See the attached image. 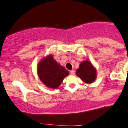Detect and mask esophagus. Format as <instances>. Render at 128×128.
I'll return each mask as SVG.
<instances>
[{
	"label": "esophagus",
	"instance_id": "34e87169",
	"mask_svg": "<svg viewBox=\"0 0 128 128\" xmlns=\"http://www.w3.org/2000/svg\"><path fill=\"white\" fill-rule=\"evenodd\" d=\"M70 74H71V75H75V70H70Z\"/></svg>",
	"mask_w": 128,
	"mask_h": 128
}]
</instances>
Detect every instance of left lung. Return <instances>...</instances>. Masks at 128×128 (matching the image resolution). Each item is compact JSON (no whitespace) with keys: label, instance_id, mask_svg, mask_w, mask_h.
<instances>
[{"label":"left lung","instance_id":"left-lung-1","mask_svg":"<svg viewBox=\"0 0 128 128\" xmlns=\"http://www.w3.org/2000/svg\"><path fill=\"white\" fill-rule=\"evenodd\" d=\"M76 75L86 83H92L96 78V69L88 60L82 62L76 71Z\"/></svg>","mask_w":128,"mask_h":128}]
</instances>
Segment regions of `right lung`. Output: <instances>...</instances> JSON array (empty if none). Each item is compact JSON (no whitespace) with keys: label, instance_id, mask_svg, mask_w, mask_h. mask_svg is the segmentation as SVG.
<instances>
[{"label":"right lung","instance_id":"obj_1","mask_svg":"<svg viewBox=\"0 0 128 128\" xmlns=\"http://www.w3.org/2000/svg\"><path fill=\"white\" fill-rule=\"evenodd\" d=\"M37 70L41 82L47 87L54 89L58 88L63 79L69 75V71L60 66L51 55L41 60Z\"/></svg>","mask_w":128,"mask_h":128}]
</instances>
